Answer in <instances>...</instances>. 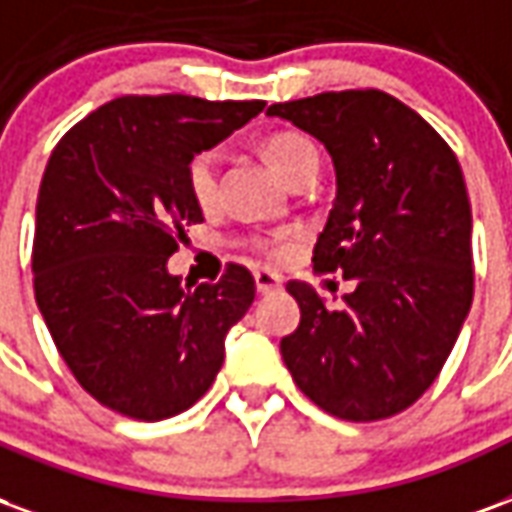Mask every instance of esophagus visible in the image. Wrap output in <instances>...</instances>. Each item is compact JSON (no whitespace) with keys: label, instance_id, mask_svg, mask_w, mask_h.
<instances>
[{"label":"esophagus","instance_id":"34e87169","mask_svg":"<svg viewBox=\"0 0 512 512\" xmlns=\"http://www.w3.org/2000/svg\"><path fill=\"white\" fill-rule=\"evenodd\" d=\"M255 288L257 293H274V290L282 288V279H279L274 271L260 268V271H255Z\"/></svg>","mask_w":512,"mask_h":512}]
</instances>
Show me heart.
Here are the masks:
<instances>
[{
	"label": "heart",
	"instance_id": "b5f03b06",
	"mask_svg": "<svg viewBox=\"0 0 512 512\" xmlns=\"http://www.w3.org/2000/svg\"><path fill=\"white\" fill-rule=\"evenodd\" d=\"M263 153H266L268 164L277 169L285 180L304 164L318 161L315 145L301 134H274L263 147ZM186 183H189L191 197L202 211H211L219 200V153L202 150L191 158L189 169H186Z\"/></svg>",
	"mask_w": 512,
	"mask_h": 512
}]
</instances>
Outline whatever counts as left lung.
<instances>
[{
	"instance_id": "left-lung-1",
	"label": "left lung",
	"mask_w": 512,
	"mask_h": 512,
	"mask_svg": "<svg viewBox=\"0 0 512 512\" xmlns=\"http://www.w3.org/2000/svg\"><path fill=\"white\" fill-rule=\"evenodd\" d=\"M332 156L337 197L312 263L354 282L326 310L290 282L299 329L279 351L315 406L348 422L400 414L447 362L474 296L472 208L450 145L381 90L268 106Z\"/></svg>"
}]
</instances>
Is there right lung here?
Here are the masks:
<instances>
[{"instance_id": "add662e5", "label": "right lung", "mask_w": 512, "mask_h": 512, "mask_svg": "<svg viewBox=\"0 0 512 512\" xmlns=\"http://www.w3.org/2000/svg\"><path fill=\"white\" fill-rule=\"evenodd\" d=\"M263 101L123 95L62 136L38 191L35 301L76 381L117 414L175 417L211 389L224 337L255 301L230 263L183 285L167 260L202 222L189 161L263 112Z\"/></svg>"}]
</instances>
